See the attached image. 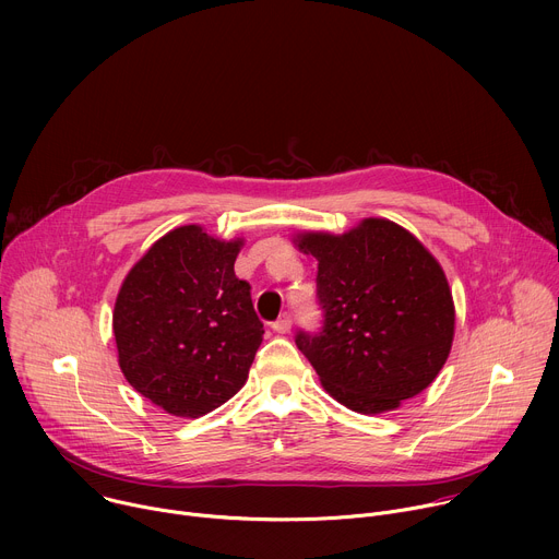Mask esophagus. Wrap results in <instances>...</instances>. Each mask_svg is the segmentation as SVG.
I'll list each match as a JSON object with an SVG mask.
<instances>
[{
    "label": "esophagus",
    "mask_w": 559,
    "mask_h": 559,
    "mask_svg": "<svg viewBox=\"0 0 559 559\" xmlns=\"http://www.w3.org/2000/svg\"><path fill=\"white\" fill-rule=\"evenodd\" d=\"M272 330L276 332V334H287L289 330H292V316L289 313H283L278 321H274L272 323Z\"/></svg>",
    "instance_id": "esophagus-1"
}]
</instances>
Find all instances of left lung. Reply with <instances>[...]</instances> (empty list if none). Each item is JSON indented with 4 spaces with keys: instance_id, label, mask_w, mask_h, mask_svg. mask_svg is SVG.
<instances>
[{
    "instance_id": "1",
    "label": "left lung",
    "mask_w": 559,
    "mask_h": 559,
    "mask_svg": "<svg viewBox=\"0 0 559 559\" xmlns=\"http://www.w3.org/2000/svg\"><path fill=\"white\" fill-rule=\"evenodd\" d=\"M292 241L318 261L325 309L323 332H298L296 345L334 401L376 416L425 391L455 334L451 287L436 257L409 229L376 216L343 234L298 231Z\"/></svg>"
}]
</instances>
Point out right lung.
Segmentation results:
<instances>
[{"label": "right lung", "instance_id": "obj_1", "mask_svg": "<svg viewBox=\"0 0 559 559\" xmlns=\"http://www.w3.org/2000/svg\"><path fill=\"white\" fill-rule=\"evenodd\" d=\"M246 238L181 225L164 234L126 274L112 311L126 380L170 416L199 418L241 389L263 323L250 283L234 261Z\"/></svg>", "mask_w": 559, "mask_h": 559}]
</instances>
